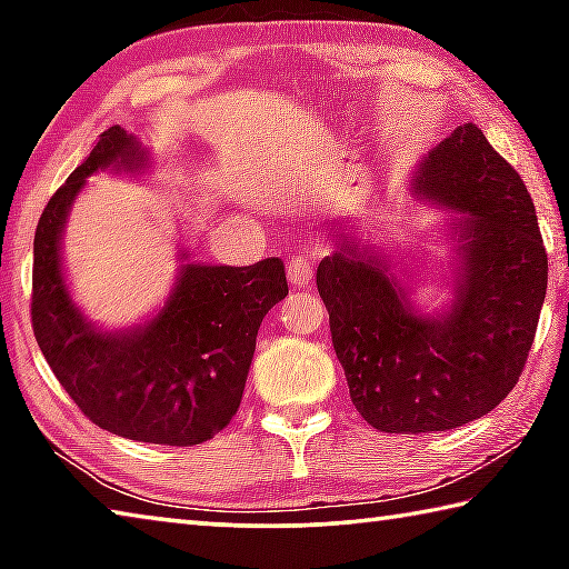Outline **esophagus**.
<instances>
[{
    "instance_id": "obj_1",
    "label": "esophagus",
    "mask_w": 569,
    "mask_h": 569,
    "mask_svg": "<svg viewBox=\"0 0 569 569\" xmlns=\"http://www.w3.org/2000/svg\"><path fill=\"white\" fill-rule=\"evenodd\" d=\"M316 258H319V253H316V250H306V253H298V256L291 258V261H288L286 276H288V281H291V286L306 288L308 283H311V276H313V268H316Z\"/></svg>"
}]
</instances>
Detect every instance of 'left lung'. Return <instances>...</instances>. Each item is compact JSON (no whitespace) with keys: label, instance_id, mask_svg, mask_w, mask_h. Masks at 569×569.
I'll list each match as a JSON object with an SVG mask.
<instances>
[{"label":"left lung","instance_id":"8db88e82","mask_svg":"<svg viewBox=\"0 0 569 569\" xmlns=\"http://www.w3.org/2000/svg\"><path fill=\"white\" fill-rule=\"evenodd\" d=\"M417 192L469 213L447 319H417L397 278L353 248L316 271L353 407L389 435H437L492 411L522 377L547 291L532 198L477 124L429 152Z\"/></svg>","mask_w":569,"mask_h":569}]
</instances>
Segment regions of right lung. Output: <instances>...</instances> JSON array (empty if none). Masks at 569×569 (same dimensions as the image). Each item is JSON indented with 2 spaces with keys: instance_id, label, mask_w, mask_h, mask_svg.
Masks as SVG:
<instances>
[{
  "instance_id": "add662e5",
  "label": "right lung",
  "mask_w": 569,
  "mask_h": 569,
  "mask_svg": "<svg viewBox=\"0 0 569 569\" xmlns=\"http://www.w3.org/2000/svg\"><path fill=\"white\" fill-rule=\"evenodd\" d=\"M146 152L120 128L44 206L34 233L32 329L70 399L100 429L166 447L203 445L236 417L263 316L288 296L278 258L246 268L182 266L166 308L132 333L82 321L60 271L67 210L94 170L140 168Z\"/></svg>"
}]
</instances>
